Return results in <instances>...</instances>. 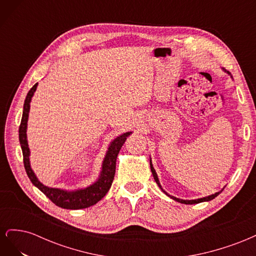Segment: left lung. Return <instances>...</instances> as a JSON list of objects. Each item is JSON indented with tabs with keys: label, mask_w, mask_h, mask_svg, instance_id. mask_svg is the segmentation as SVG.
<instances>
[{
	"label": "left lung",
	"mask_w": 256,
	"mask_h": 256,
	"mask_svg": "<svg viewBox=\"0 0 256 256\" xmlns=\"http://www.w3.org/2000/svg\"><path fill=\"white\" fill-rule=\"evenodd\" d=\"M224 70V69H223ZM224 72H226V70H224ZM228 74H230L228 72H226ZM150 170H152V176H154V182H156L157 184H158V186L159 187L161 188V184H160V182H159V180H158V176H157V173H156V171H154V166H152V159L150 160ZM161 190L164 191L166 196H168V193L161 188ZM221 193V191L220 192H216L214 194H212V196H205V198H198V200H182V198H175V196H168L170 198H173V200H177V202H180V203H182V204H198V203H202V202H207V200H212V198H214L216 196H218L219 194Z\"/></svg>",
	"instance_id": "obj_1"
}]
</instances>
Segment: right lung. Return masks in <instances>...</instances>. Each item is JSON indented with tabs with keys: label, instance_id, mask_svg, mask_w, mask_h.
<instances>
[{
	"label": "right lung",
	"instance_id": "add662e5",
	"mask_svg": "<svg viewBox=\"0 0 256 256\" xmlns=\"http://www.w3.org/2000/svg\"><path fill=\"white\" fill-rule=\"evenodd\" d=\"M37 84L38 83H36L28 92L26 98L24 100V106H23L22 118L19 127V141L23 154V164H24L26 174L35 187L40 189L46 196L49 198L52 203H54L60 208L82 209L95 205L106 194L108 191L111 188V184L113 182L115 175L116 158H118V154L122 148V144L125 143L127 136H129L132 132L124 134L114 138L111 142L109 148H108V152L106 154V157L104 159L102 168V172H100L99 178L97 182H95L92 184L88 186L86 188L79 189L76 191H66L63 189L47 187V186L42 184L37 180L33 170L30 168V148L26 140V127L30 112V102L37 88Z\"/></svg>",
	"mask_w": 256,
	"mask_h": 256
}]
</instances>
